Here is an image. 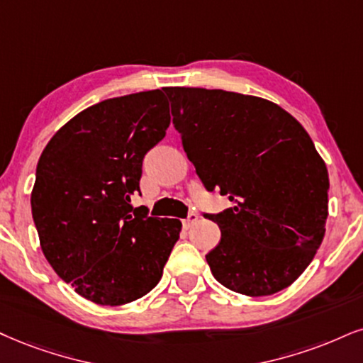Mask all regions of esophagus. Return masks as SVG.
I'll use <instances>...</instances> for the list:
<instances>
[{
  "mask_svg": "<svg viewBox=\"0 0 363 363\" xmlns=\"http://www.w3.org/2000/svg\"><path fill=\"white\" fill-rule=\"evenodd\" d=\"M196 220H199V216H196V213L191 212V213H189V217H186L185 220H183V225H185V227H190V225H194V223H195Z\"/></svg>",
  "mask_w": 363,
  "mask_h": 363,
  "instance_id": "esophagus-1",
  "label": "esophagus"
}]
</instances>
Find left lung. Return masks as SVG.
Segmentation results:
<instances>
[{"label":"left lung","mask_w":363,"mask_h":363,"mask_svg":"<svg viewBox=\"0 0 363 363\" xmlns=\"http://www.w3.org/2000/svg\"><path fill=\"white\" fill-rule=\"evenodd\" d=\"M174 129L208 191L229 195L203 213L222 232L205 256L225 288L269 296L293 284L325 237L328 169L283 107L220 89L167 87Z\"/></svg>","instance_id":"left-lung-1"}]
</instances>
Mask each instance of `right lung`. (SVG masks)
<instances>
[{
  "mask_svg": "<svg viewBox=\"0 0 363 363\" xmlns=\"http://www.w3.org/2000/svg\"><path fill=\"white\" fill-rule=\"evenodd\" d=\"M169 121L160 89L106 99L58 129L40 156L31 191L40 245L58 277L96 305L150 293L180 237L178 218L129 203Z\"/></svg>",
  "mask_w": 363,
  "mask_h": 363,
  "instance_id": "right-lung-1",
  "label": "right lung"
}]
</instances>
